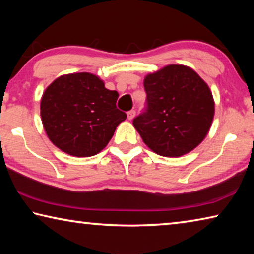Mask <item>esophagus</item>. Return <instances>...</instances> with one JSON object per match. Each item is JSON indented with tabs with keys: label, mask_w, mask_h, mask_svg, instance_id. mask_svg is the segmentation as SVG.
Here are the masks:
<instances>
[{
	"label": "esophagus",
	"mask_w": 254,
	"mask_h": 254,
	"mask_svg": "<svg viewBox=\"0 0 254 254\" xmlns=\"http://www.w3.org/2000/svg\"><path fill=\"white\" fill-rule=\"evenodd\" d=\"M134 117H135V111L134 110H131V111H128L127 112V120H133L134 119Z\"/></svg>",
	"instance_id": "esophagus-1"
}]
</instances>
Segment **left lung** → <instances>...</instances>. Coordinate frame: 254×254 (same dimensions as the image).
I'll return each mask as SVG.
<instances>
[{"label": "left lung", "mask_w": 254, "mask_h": 254, "mask_svg": "<svg viewBox=\"0 0 254 254\" xmlns=\"http://www.w3.org/2000/svg\"><path fill=\"white\" fill-rule=\"evenodd\" d=\"M147 112L133 126L149 149L177 158L201 143L212 126L215 102L205 80L185 65H168L144 77Z\"/></svg>", "instance_id": "1"}]
</instances>
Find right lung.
Here are the masks:
<instances>
[{
	"mask_svg": "<svg viewBox=\"0 0 254 254\" xmlns=\"http://www.w3.org/2000/svg\"><path fill=\"white\" fill-rule=\"evenodd\" d=\"M119 93L91 72L62 75L42 94L41 121L56 147L72 157L95 156L127 119L117 109Z\"/></svg>",
	"mask_w": 254,
	"mask_h": 254,
	"instance_id": "1",
	"label": "right lung"
}]
</instances>
